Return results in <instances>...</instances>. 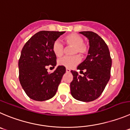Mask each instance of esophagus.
Instances as JSON below:
<instances>
[{
  "mask_svg": "<svg viewBox=\"0 0 130 130\" xmlns=\"http://www.w3.org/2000/svg\"><path fill=\"white\" fill-rule=\"evenodd\" d=\"M70 71H71V70H70V69H68V68H66V73H70Z\"/></svg>",
  "mask_w": 130,
  "mask_h": 130,
  "instance_id": "obj_1",
  "label": "esophagus"
}]
</instances>
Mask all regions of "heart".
<instances>
[{"label": "heart", "instance_id": "b5f03b06", "mask_svg": "<svg viewBox=\"0 0 130 130\" xmlns=\"http://www.w3.org/2000/svg\"><path fill=\"white\" fill-rule=\"evenodd\" d=\"M64 41L66 44L74 48L73 49L72 54L76 55L79 54L80 55H84L88 52L87 46L84 43V39L81 36L75 33L70 34L64 37ZM52 50L57 57H60L64 54V46L59 40L54 41L52 45ZM80 61V58L78 55H74L72 57H66L59 59L58 61L59 65L68 69H71L76 66Z\"/></svg>", "mask_w": 130, "mask_h": 130}]
</instances>
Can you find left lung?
<instances>
[{
  "mask_svg": "<svg viewBox=\"0 0 130 130\" xmlns=\"http://www.w3.org/2000/svg\"><path fill=\"white\" fill-rule=\"evenodd\" d=\"M79 33L89 39V49L86 60L77 67L84 75L71 71L73 79L70 84V89L74 98L89 102L96 100L104 91L110 77L112 59L108 46L96 33L91 31Z\"/></svg>",
  "mask_w": 130,
  "mask_h": 130,
  "instance_id": "obj_1",
  "label": "left lung"
}]
</instances>
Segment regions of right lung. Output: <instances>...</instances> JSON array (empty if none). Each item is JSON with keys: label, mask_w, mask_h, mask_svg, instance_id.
I'll use <instances>...</instances> for the list:
<instances>
[{"label": "right lung", "mask_w": 130, "mask_h": 130, "mask_svg": "<svg viewBox=\"0 0 130 130\" xmlns=\"http://www.w3.org/2000/svg\"><path fill=\"white\" fill-rule=\"evenodd\" d=\"M64 32H38L23 46L18 61L19 80L23 89L32 100L46 101L56 94L66 68L59 66L49 73L46 67L56 66L57 57L53 52L52 45Z\"/></svg>", "instance_id": "obj_1"}]
</instances>
